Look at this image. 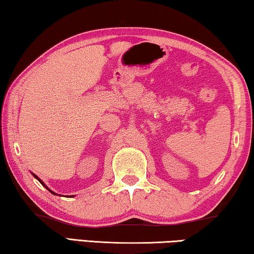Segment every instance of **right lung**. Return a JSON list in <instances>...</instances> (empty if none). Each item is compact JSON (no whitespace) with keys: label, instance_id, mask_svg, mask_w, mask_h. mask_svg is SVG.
I'll return each mask as SVG.
<instances>
[{"label":"right lung","instance_id":"add662e5","mask_svg":"<svg viewBox=\"0 0 254 254\" xmlns=\"http://www.w3.org/2000/svg\"><path fill=\"white\" fill-rule=\"evenodd\" d=\"M34 176H35V175H34ZM35 178H37V179H38V181H40V182H41V184H42L43 186H44V187H46V186L44 185V183H43V182L41 181V179H40V178H38L37 176H35ZM46 189H48V187H46ZM48 190H49V189H48ZM50 190V192H51V193H52V194H56V193H54V192H52V190Z\"/></svg>","mask_w":254,"mask_h":254}]
</instances>
